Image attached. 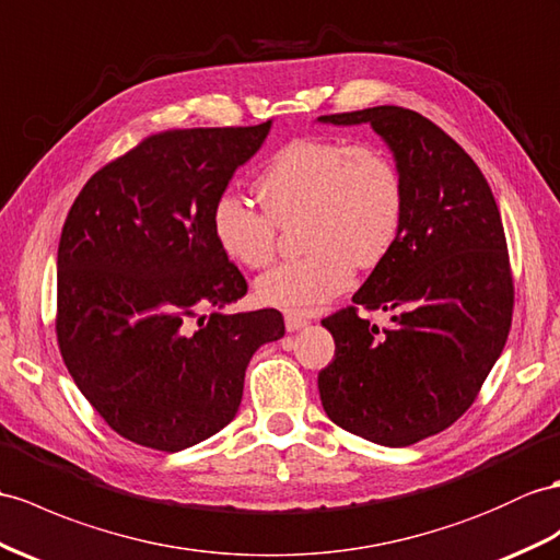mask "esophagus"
<instances>
[{"label": "esophagus", "instance_id": "esophagus-1", "mask_svg": "<svg viewBox=\"0 0 560 560\" xmlns=\"http://www.w3.org/2000/svg\"><path fill=\"white\" fill-rule=\"evenodd\" d=\"M306 318H302V316H294V313H288V316H284V327H288V332H296V330H302V327H306Z\"/></svg>", "mask_w": 560, "mask_h": 560}]
</instances>
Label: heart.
I'll return each instance as SVG.
<instances>
[{"label":"heart","mask_w":560,"mask_h":560,"mask_svg":"<svg viewBox=\"0 0 560 560\" xmlns=\"http://www.w3.org/2000/svg\"><path fill=\"white\" fill-rule=\"evenodd\" d=\"M264 211L223 195L213 203V235L233 261L264 268L278 249V225L299 221L306 256L258 278L264 304L308 316L351 288L397 242L404 183L397 163L373 144L304 138L284 144L256 183Z\"/></svg>","instance_id":"1"}]
</instances>
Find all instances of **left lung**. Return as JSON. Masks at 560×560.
<instances>
[{"label": "left lung", "instance_id": "1", "mask_svg": "<svg viewBox=\"0 0 560 560\" xmlns=\"http://www.w3.org/2000/svg\"><path fill=\"white\" fill-rule=\"evenodd\" d=\"M371 128L404 183L397 242L351 302L394 310L380 331L347 306L323 320L335 359L318 373L335 425L383 446L432 438L468 411L501 357L513 278L501 213L482 171L432 120L404 106L320 116Z\"/></svg>", "mask_w": 560, "mask_h": 560}]
</instances>
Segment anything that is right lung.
Listing matches in <instances>:
<instances>
[{
    "instance_id": "right-lung-1",
    "label": "right lung",
    "mask_w": 560,
    "mask_h": 560,
    "mask_svg": "<svg viewBox=\"0 0 560 560\" xmlns=\"http://www.w3.org/2000/svg\"><path fill=\"white\" fill-rule=\"evenodd\" d=\"M249 128L166 130L94 173L57 256V339L106 425L183 452L235 418L254 351L284 335L276 308L223 313L247 280L213 235V203L261 149Z\"/></svg>"
}]
</instances>
